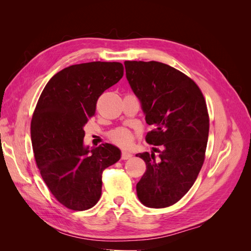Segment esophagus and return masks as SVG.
Wrapping results in <instances>:
<instances>
[{"label": "esophagus", "instance_id": "esophagus-1", "mask_svg": "<svg viewBox=\"0 0 251 251\" xmlns=\"http://www.w3.org/2000/svg\"><path fill=\"white\" fill-rule=\"evenodd\" d=\"M132 157H133V154L128 151H123V153H121V158H123L124 160H127V159H130Z\"/></svg>", "mask_w": 251, "mask_h": 251}]
</instances>
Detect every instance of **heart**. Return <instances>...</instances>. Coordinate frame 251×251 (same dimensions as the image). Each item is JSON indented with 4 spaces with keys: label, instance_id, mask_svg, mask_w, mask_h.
<instances>
[{
    "label": "heart",
    "instance_id": "obj_1",
    "mask_svg": "<svg viewBox=\"0 0 251 251\" xmlns=\"http://www.w3.org/2000/svg\"><path fill=\"white\" fill-rule=\"evenodd\" d=\"M110 137L114 142L118 144V146L127 147L130 146L132 142L133 135L130 131L126 130V128H117V130L111 133Z\"/></svg>",
    "mask_w": 251,
    "mask_h": 251
}]
</instances>
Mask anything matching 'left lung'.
Returning a JSON list of instances; mask_svg holds the SVG:
<instances>
[{
    "mask_svg": "<svg viewBox=\"0 0 251 251\" xmlns=\"http://www.w3.org/2000/svg\"><path fill=\"white\" fill-rule=\"evenodd\" d=\"M125 67L147 124L154 127L147 141L161 148L136 155L147 164L136 185L137 197L147 207H168L191 189L203 165L209 131L206 102L195 81L169 65L126 60Z\"/></svg>",
    "mask_w": 251,
    "mask_h": 251,
    "instance_id": "left-lung-1",
    "label": "left lung"
}]
</instances>
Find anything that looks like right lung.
I'll return each mask as SVG.
<instances>
[{
    "mask_svg": "<svg viewBox=\"0 0 251 251\" xmlns=\"http://www.w3.org/2000/svg\"><path fill=\"white\" fill-rule=\"evenodd\" d=\"M124 76L120 63L92 62L67 67L44 88L31 120L34 158L42 178L64 206L86 210L101 196V175L120 150L110 143H83L88 120L105 90Z\"/></svg>",
    "mask_w": 251,
    "mask_h": 251,
    "instance_id": "add662e5",
    "label": "right lung"
}]
</instances>
